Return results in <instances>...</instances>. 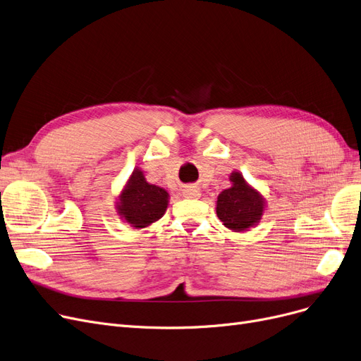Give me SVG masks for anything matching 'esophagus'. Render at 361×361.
<instances>
[{
  "instance_id": "obj_1",
  "label": "esophagus",
  "mask_w": 361,
  "mask_h": 361,
  "mask_svg": "<svg viewBox=\"0 0 361 361\" xmlns=\"http://www.w3.org/2000/svg\"><path fill=\"white\" fill-rule=\"evenodd\" d=\"M184 197H187V199H197V197H200V192L197 190V189H185L184 190Z\"/></svg>"
}]
</instances>
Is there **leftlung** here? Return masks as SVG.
<instances>
[{
  "instance_id": "obj_1",
  "label": "left lung",
  "mask_w": 361,
  "mask_h": 361,
  "mask_svg": "<svg viewBox=\"0 0 361 361\" xmlns=\"http://www.w3.org/2000/svg\"><path fill=\"white\" fill-rule=\"evenodd\" d=\"M231 187L216 197V215L233 231H246L259 223L265 202L259 192L250 187L240 172H231Z\"/></svg>"
}]
</instances>
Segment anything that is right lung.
I'll list each match as a JSON object with an SVG mask.
<instances>
[{
    "mask_svg": "<svg viewBox=\"0 0 361 361\" xmlns=\"http://www.w3.org/2000/svg\"><path fill=\"white\" fill-rule=\"evenodd\" d=\"M169 195L162 187L146 181L142 169H134L116 202L119 216L134 228L158 221L168 208Z\"/></svg>",
    "mask_w": 361,
    "mask_h": 361,
    "instance_id": "1",
    "label": "right lung"
}]
</instances>
